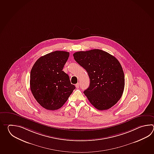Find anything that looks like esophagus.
<instances>
[{"label": "esophagus", "instance_id": "1", "mask_svg": "<svg viewBox=\"0 0 154 154\" xmlns=\"http://www.w3.org/2000/svg\"><path fill=\"white\" fill-rule=\"evenodd\" d=\"M79 85H80V84L79 83H77L75 85V87L76 88H79Z\"/></svg>", "mask_w": 154, "mask_h": 154}]
</instances>
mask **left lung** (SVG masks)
<instances>
[{
  "label": "left lung",
  "mask_w": 154,
  "mask_h": 154,
  "mask_svg": "<svg viewBox=\"0 0 154 154\" xmlns=\"http://www.w3.org/2000/svg\"><path fill=\"white\" fill-rule=\"evenodd\" d=\"M74 58L86 70L90 80L84 91L88 101L98 110H106L121 98L125 88V74L114 56L101 49L79 51Z\"/></svg>",
  "instance_id": "left-lung-1"
}]
</instances>
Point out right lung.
<instances>
[{"instance_id":"1","label":"right lung","mask_w":154,"mask_h":154,"mask_svg":"<svg viewBox=\"0 0 154 154\" xmlns=\"http://www.w3.org/2000/svg\"><path fill=\"white\" fill-rule=\"evenodd\" d=\"M69 56L66 51L49 53L37 59L31 69V91L37 102L46 109L61 108L75 88L69 75L62 70Z\"/></svg>"}]
</instances>
